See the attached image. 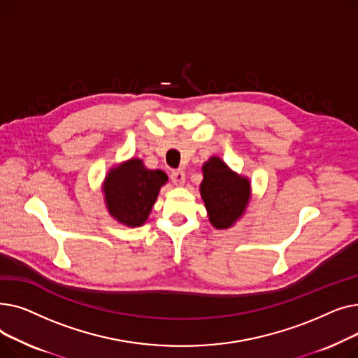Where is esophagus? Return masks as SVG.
Segmentation results:
<instances>
[{
    "label": "esophagus",
    "mask_w": 358,
    "mask_h": 358,
    "mask_svg": "<svg viewBox=\"0 0 358 358\" xmlns=\"http://www.w3.org/2000/svg\"><path fill=\"white\" fill-rule=\"evenodd\" d=\"M171 180L176 185H182L185 181V174L182 171H173L171 173Z\"/></svg>",
    "instance_id": "34e87169"
}]
</instances>
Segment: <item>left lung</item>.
Returning a JSON list of instances; mask_svg holds the SVG:
<instances>
[{
  "label": "left lung",
  "mask_w": 358,
  "mask_h": 358,
  "mask_svg": "<svg viewBox=\"0 0 358 358\" xmlns=\"http://www.w3.org/2000/svg\"><path fill=\"white\" fill-rule=\"evenodd\" d=\"M203 177L200 193L210 223L217 229L232 227L250 200V181L232 173L216 157L203 165Z\"/></svg>",
  "instance_id": "obj_1"
}]
</instances>
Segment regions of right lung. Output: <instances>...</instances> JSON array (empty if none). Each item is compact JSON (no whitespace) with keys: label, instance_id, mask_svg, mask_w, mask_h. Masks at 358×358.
Returning <instances> with one entry per match:
<instances>
[{"label":"right lung","instance_id":"right-lung-1","mask_svg":"<svg viewBox=\"0 0 358 358\" xmlns=\"http://www.w3.org/2000/svg\"><path fill=\"white\" fill-rule=\"evenodd\" d=\"M166 180L161 169H148L141 159H130L113 168L104 182L110 215L127 227H141Z\"/></svg>","mask_w":358,"mask_h":358}]
</instances>
